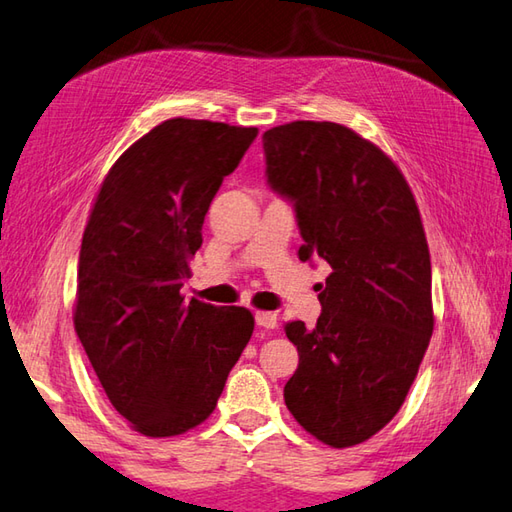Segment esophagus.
Wrapping results in <instances>:
<instances>
[{
  "instance_id": "esophagus-1",
  "label": "esophagus",
  "mask_w": 512,
  "mask_h": 512,
  "mask_svg": "<svg viewBox=\"0 0 512 512\" xmlns=\"http://www.w3.org/2000/svg\"><path fill=\"white\" fill-rule=\"evenodd\" d=\"M255 322H257V326H262V328H277V313H268V310H257L255 313Z\"/></svg>"
}]
</instances>
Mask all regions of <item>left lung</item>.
I'll return each mask as SVG.
<instances>
[{
	"label": "left lung",
	"mask_w": 512,
	"mask_h": 512,
	"mask_svg": "<svg viewBox=\"0 0 512 512\" xmlns=\"http://www.w3.org/2000/svg\"><path fill=\"white\" fill-rule=\"evenodd\" d=\"M268 184L290 199L326 277L315 328L288 322L299 366L286 406L333 448L362 444L402 408L433 335L430 253L413 190L382 148L333 122L264 133Z\"/></svg>",
	"instance_id": "8db88e82"
}]
</instances>
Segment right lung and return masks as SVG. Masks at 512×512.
I'll list each match as a JSON object with an SVG mask.
<instances>
[{
    "instance_id": "right-lung-1",
    "label": "right lung",
    "mask_w": 512,
    "mask_h": 512,
    "mask_svg": "<svg viewBox=\"0 0 512 512\" xmlns=\"http://www.w3.org/2000/svg\"><path fill=\"white\" fill-rule=\"evenodd\" d=\"M255 126L166 119L108 170L79 250L73 322L119 415L146 437L208 419L253 335L242 306L184 302L188 262Z\"/></svg>"
}]
</instances>
